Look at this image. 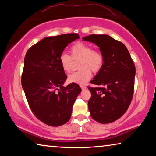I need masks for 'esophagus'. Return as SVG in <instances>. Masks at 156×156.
I'll return each instance as SVG.
<instances>
[{"label":"esophagus","mask_w":156,"mask_h":156,"mask_svg":"<svg viewBox=\"0 0 156 156\" xmlns=\"http://www.w3.org/2000/svg\"><path fill=\"white\" fill-rule=\"evenodd\" d=\"M80 87H81L82 89H83V90H84V89H87V87L84 86V85H80Z\"/></svg>","instance_id":"1"}]
</instances>
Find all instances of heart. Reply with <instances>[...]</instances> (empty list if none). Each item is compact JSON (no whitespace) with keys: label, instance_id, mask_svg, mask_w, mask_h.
I'll return each mask as SVG.
<instances>
[{"label":"heart","instance_id":"obj_1","mask_svg":"<svg viewBox=\"0 0 156 156\" xmlns=\"http://www.w3.org/2000/svg\"><path fill=\"white\" fill-rule=\"evenodd\" d=\"M73 58H81L80 70L73 72L68 76V81L70 83L83 84L91 78L92 73L91 69L97 72L103 65L104 58L101 53L93 50L91 47L85 43H79L73 45L71 49ZM59 62L62 69L65 72L70 70L71 58L66 53H62L59 58Z\"/></svg>","mask_w":156,"mask_h":156}]
</instances>
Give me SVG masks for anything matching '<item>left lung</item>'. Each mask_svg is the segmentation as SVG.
<instances>
[{"label":"left lung","mask_w":156,"mask_h":156,"mask_svg":"<svg viewBox=\"0 0 156 156\" xmlns=\"http://www.w3.org/2000/svg\"><path fill=\"white\" fill-rule=\"evenodd\" d=\"M83 41L98 47L104 58L102 67L90 82L100 87H88L91 94L89 111L98 122H113L126 112L131 103L135 65L125 44L110 36L91 34L84 37Z\"/></svg>","instance_id":"8db88e82"}]
</instances>
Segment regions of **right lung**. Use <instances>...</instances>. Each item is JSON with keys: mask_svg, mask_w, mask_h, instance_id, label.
I'll use <instances>...</instances> for the list:
<instances>
[{"mask_svg": "<svg viewBox=\"0 0 156 156\" xmlns=\"http://www.w3.org/2000/svg\"><path fill=\"white\" fill-rule=\"evenodd\" d=\"M78 38L77 34L46 37L26 53L21 84L31 110L47 125L67 123L81 92L78 84L63 87L67 77L59 62L65 47Z\"/></svg>", "mask_w": 156, "mask_h": 156, "instance_id": "obj_1", "label": "right lung"}]
</instances>
